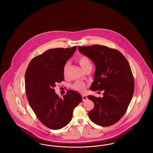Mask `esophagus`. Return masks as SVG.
I'll return each instance as SVG.
<instances>
[{
    "mask_svg": "<svg viewBox=\"0 0 153 153\" xmlns=\"http://www.w3.org/2000/svg\"><path fill=\"white\" fill-rule=\"evenodd\" d=\"M82 100H83L84 102L86 101L88 99V97H87V96H85V95H82Z\"/></svg>",
    "mask_w": 153,
    "mask_h": 153,
    "instance_id": "34e87169",
    "label": "esophagus"
}]
</instances>
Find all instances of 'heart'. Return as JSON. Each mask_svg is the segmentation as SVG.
I'll use <instances>...</instances> for the list:
<instances>
[{
	"label": "heart",
	"mask_w": 153,
	"mask_h": 153,
	"mask_svg": "<svg viewBox=\"0 0 153 153\" xmlns=\"http://www.w3.org/2000/svg\"><path fill=\"white\" fill-rule=\"evenodd\" d=\"M77 60L84 71L85 70L88 68L92 66V64L90 59L85 56H81L79 57H78ZM69 66V63L67 62L63 67V74L64 76H66L67 75ZM72 88L74 91L82 92L85 90L86 84L83 82L77 81L72 85Z\"/></svg>",
	"instance_id": "heart-1"
}]
</instances>
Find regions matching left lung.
<instances>
[{
  "mask_svg": "<svg viewBox=\"0 0 153 153\" xmlns=\"http://www.w3.org/2000/svg\"><path fill=\"white\" fill-rule=\"evenodd\" d=\"M78 50L96 66L90 89L104 91L102 97L88 96L95 105L88 116L101 126L116 123L126 112L134 91V77L128 61L120 51L105 46H79Z\"/></svg>",
  "mask_w": 153,
  "mask_h": 153,
  "instance_id": "8db88e82",
  "label": "left lung"
}]
</instances>
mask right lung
<instances>
[{
    "label": "right lung",
    "instance_id": "1",
    "mask_svg": "<svg viewBox=\"0 0 153 153\" xmlns=\"http://www.w3.org/2000/svg\"><path fill=\"white\" fill-rule=\"evenodd\" d=\"M77 46L56 48L33 58L25 73L27 100L39 120L46 127L62 128L69 123L73 109L82 101L76 91L69 90L61 98L55 93L56 84L64 80L63 67Z\"/></svg>",
    "mask_w": 153,
    "mask_h": 153
}]
</instances>
